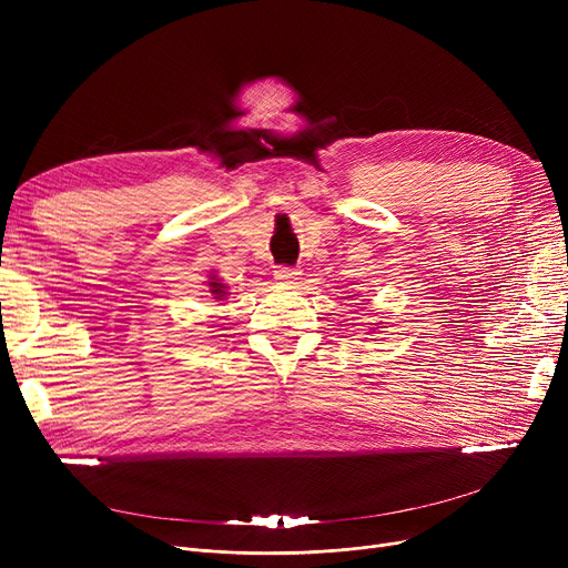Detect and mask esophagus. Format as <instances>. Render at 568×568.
Here are the masks:
<instances>
[{
  "mask_svg": "<svg viewBox=\"0 0 568 568\" xmlns=\"http://www.w3.org/2000/svg\"><path fill=\"white\" fill-rule=\"evenodd\" d=\"M296 276H300V272H296L294 266H276L274 272V278L281 283H292Z\"/></svg>",
  "mask_w": 568,
  "mask_h": 568,
  "instance_id": "esophagus-1",
  "label": "esophagus"
}]
</instances>
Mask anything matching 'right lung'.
I'll list each match as a JSON object with an SVG mask.
<instances>
[{"instance_id": "right-lung-1", "label": "right lung", "mask_w": 568, "mask_h": 568, "mask_svg": "<svg viewBox=\"0 0 568 568\" xmlns=\"http://www.w3.org/2000/svg\"><path fill=\"white\" fill-rule=\"evenodd\" d=\"M209 285H212V287H214L212 292H214L216 296H223V294H225V290H223V283H216V281H212V283H209Z\"/></svg>"}]
</instances>
